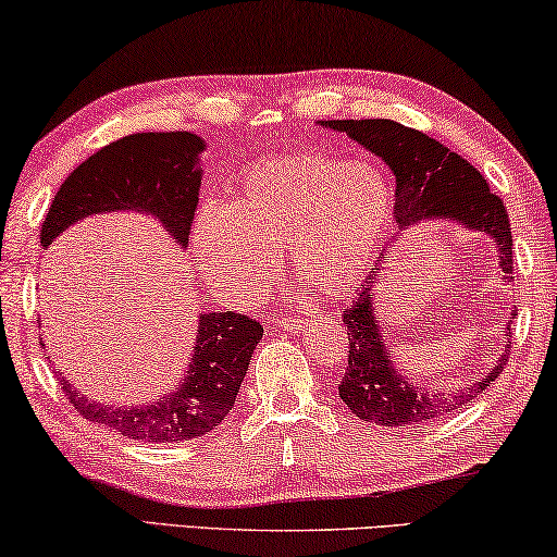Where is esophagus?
Masks as SVG:
<instances>
[{"label": "esophagus", "mask_w": 557, "mask_h": 557, "mask_svg": "<svg viewBox=\"0 0 557 557\" xmlns=\"http://www.w3.org/2000/svg\"><path fill=\"white\" fill-rule=\"evenodd\" d=\"M305 318H307V314H305ZM280 325L287 327V330H300L305 325V320L297 318V314H295V318H282Z\"/></svg>", "instance_id": "esophagus-1"}]
</instances>
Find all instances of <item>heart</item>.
<instances>
[{
	"mask_svg": "<svg viewBox=\"0 0 557 557\" xmlns=\"http://www.w3.org/2000/svg\"><path fill=\"white\" fill-rule=\"evenodd\" d=\"M393 220V189L370 162L327 154L277 157L239 180L222 210L199 212L193 250L210 285L235 305L260 297L270 257L322 295L350 293Z\"/></svg>",
	"mask_w": 557,
	"mask_h": 557,
	"instance_id": "1",
	"label": "heart"
}]
</instances>
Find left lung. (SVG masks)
Instances as JSON below:
<instances>
[{"label":"left lung","instance_id":"left-lung-1","mask_svg":"<svg viewBox=\"0 0 557 557\" xmlns=\"http://www.w3.org/2000/svg\"><path fill=\"white\" fill-rule=\"evenodd\" d=\"M322 127L345 132L355 143L383 157L395 174V220L400 227H410L420 220L455 222L470 232L487 235L497 247V268L505 282H512V235L510 220L503 199L487 187V180L458 152H450L437 139L422 132L405 127L393 120H327ZM380 270V260L377 268ZM360 287L350 310H345L343 322L350 339L347 370L339 383V400L360 420L375 422L383 428L422 425L443 414L460 410L462 405L491 387L505 368V358L495 368L468 387L450 393L414 387L408 377L395 370L389 360V347L383 343L375 310H372V282ZM512 320L503 330L508 332Z\"/></svg>","mask_w":557,"mask_h":557}]
</instances>
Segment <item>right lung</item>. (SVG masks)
<instances>
[{
  "label": "right lung",
  "mask_w": 557,
  "mask_h": 557,
  "mask_svg": "<svg viewBox=\"0 0 557 557\" xmlns=\"http://www.w3.org/2000/svg\"><path fill=\"white\" fill-rule=\"evenodd\" d=\"M202 149L205 143L193 132H137L102 147L62 182L41 222V247L52 245L60 232L82 218L120 210L152 214L185 247L202 185ZM260 339L262 325L247 314H199L187 377L174 393L152 405L114 408L79 395L62 375L57 380L82 418L129 440L182 443L212 433L235 408L239 385Z\"/></svg>",
  "instance_id": "1"
}]
</instances>
